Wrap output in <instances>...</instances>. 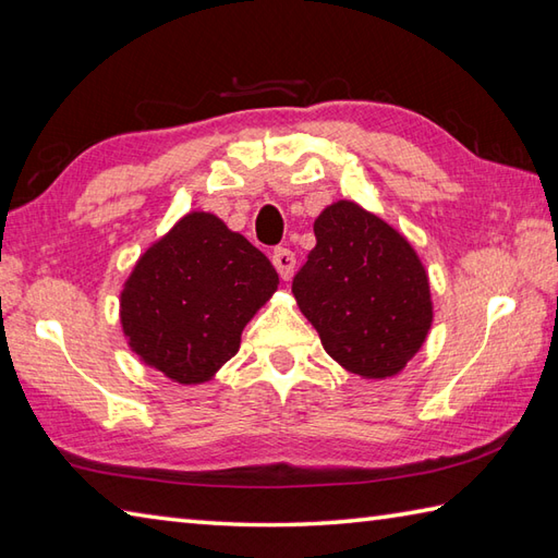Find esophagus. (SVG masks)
Listing matches in <instances>:
<instances>
[{"mask_svg": "<svg viewBox=\"0 0 558 558\" xmlns=\"http://www.w3.org/2000/svg\"><path fill=\"white\" fill-rule=\"evenodd\" d=\"M271 263H275L279 277L283 281H289L293 275V267H295V255L291 253L289 247H277L275 255H271Z\"/></svg>", "mask_w": 558, "mask_h": 558, "instance_id": "34e87169", "label": "esophagus"}]
</instances>
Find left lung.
I'll use <instances>...</instances> for the list:
<instances>
[{"mask_svg": "<svg viewBox=\"0 0 558 558\" xmlns=\"http://www.w3.org/2000/svg\"><path fill=\"white\" fill-rule=\"evenodd\" d=\"M317 245L293 277V299L339 366L366 380L402 373L424 347L434 301L407 238L351 199L313 223Z\"/></svg>", "mask_w": 558, "mask_h": 558, "instance_id": "obj_1", "label": "left lung"}]
</instances>
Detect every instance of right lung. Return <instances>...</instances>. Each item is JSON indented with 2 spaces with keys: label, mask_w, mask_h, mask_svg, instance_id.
Here are the masks:
<instances>
[{
  "label": "right lung",
  "mask_w": 558,
  "mask_h": 558,
  "mask_svg": "<svg viewBox=\"0 0 558 558\" xmlns=\"http://www.w3.org/2000/svg\"><path fill=\"white\" fill-rule=\"evenodd\" d=\"M277 287V269L245 235L211 211H190L136 259L120 325L144 366L199 385L238 354L243 327Z\"/></svg>",
  "instance_id": "obj_1"
}]
</instances>
